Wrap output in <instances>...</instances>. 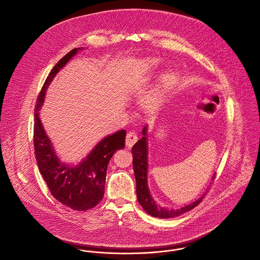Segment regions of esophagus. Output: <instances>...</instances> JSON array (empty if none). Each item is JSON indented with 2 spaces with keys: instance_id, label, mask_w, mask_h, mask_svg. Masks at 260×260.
<instances>
[{
  "instance_id": "1",
  "label": "esophagus",
  "mask_w": 260,
  "mask_h": 260,
  "mask_svg": "<svg viewBox=\"0 0 260 260\" xmlns=\"http://www.w3.org/2000/svg\"><path fill=\"white\" fill-rule=\"evenodd\" d=\"M138 140V135L134 131H130L126 135V145L128 147H132Z\"/></svg>"
}]
</instances>
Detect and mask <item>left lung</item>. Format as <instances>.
Returning a JSON list of instances; mask_svg holds the SVG:
<instances>
[{
  "label": "left lung",
  "mask_w": 260,
  "mask_h": 260,
  "mask_svg": "<svg viewBox=\"0 0 260 260\" xmlns=\"http://www.w3.org/2000/svg\"><path fill=\"white\" fill-rule=\"evenodd\" d=\"M143 137L138 140V142L132 147L133 155V169L135 173L136 179V192L137 199L142 208L148 213L149 215L158 218H174L181 214L192 210L196 207L206 195L203 194L198 200L195 202L188 204L184 207L177 210H169L159 207L156 202L153 200L149 193L147 186V168H148V160H147V139H146V128L143 129ZM208 192V191H206Z\"/></svg>",
  "instance_id": "obj_1"
}]
</instances>
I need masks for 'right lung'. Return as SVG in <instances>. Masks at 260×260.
Here are the masks:
<instances>
[{
	"label": "right lung",
	"mask_w": 260,
	"mask_h": 260,
	"mask_svg": "<svg viewBox=\"0 0 260 260\" xmlns=\"http://www.w3.org/2000/svg\"><path fill=\"white\" fill-rule=\"evenodd\" d=\"M77 51V48L71 50L55 65L41 89L34 112L33 141L39 171L53 197L73 210L86 211L94 208L102 200L108 163L117 150L125 147L126 132L120 130L105 137L84 161L75 167L60 163L42 126L39 110L42 107L47 87Z\"/></svg>",
	"instance_id": "obj_1"
}]
</instances>
